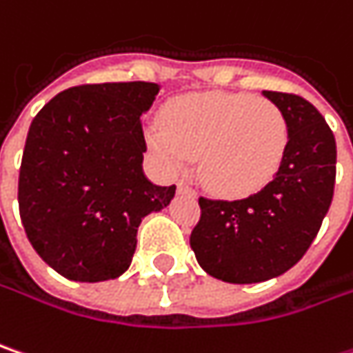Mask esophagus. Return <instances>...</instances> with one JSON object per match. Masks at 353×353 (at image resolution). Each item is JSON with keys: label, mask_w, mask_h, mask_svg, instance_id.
<instances>
[{"label": "esophagus", "mask_w": 353, "mask_h": 353, "mask_svg": "<svg viewBox=\"0 0 353 353\" xmlns=\"http://www.w3.org/2000/svg\"><path fill=\"white\" fill-rule=\"evenodd\" d=\"M177 192H179V194H185V196L196 197V190H192V188H190L188 183H183V181L177 183Z\"/></svg>", "instance_id": "1"}]
</instances>
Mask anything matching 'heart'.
<instances>
[{
	"label": "heart",
	"instance_id": "1",
	"mask_svg": "<svg viewBox=\"0 0 353 353\" xmlns=\"http://www.w3.org/2000/svg\"><path fill=\"white\" fill-rule=\"evenodd\" d=\"M159 163L176 174L197 159V177L214 196L248 197L278 176L290 123L272 99L245 92L188 94L170 101L161 125L145 132Z\"/></svg>",
	"mask_w": 353,
	"mask_h": 353
}]
</instances>
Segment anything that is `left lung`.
Here are the masks:
<instances>
[{
	"instance_id": "1",
	"label": "left lung",
	"mask_w": 353,
	"mask_h": 353,
	"mask_svg": "<svg viewBox=\"0 0 353 353\" xmlns=\"http://www.w3.org/2000/svg\"><path fill=\"white\" fill-rule=\"evenodd\" d=\"M283 110L290 145L278 176L243 199L199 197L201 216L190 245L197 263L230 283H258L296 265L334 197L336 137L323 115L300 95L263 92Z\"/></svg>"
}]
</instances>
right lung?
I'll return each instance as SVG.
<instances>
[{
  "mask_svg": "<svg viewBox=\"0 0 353 353\" xmlns=\"http://www.w3.org/2000/svg\"><path fill=\"white\" fill-rule=\"evenodd\" d=\"M159 94L150 81L85 83L33 117L19 168V216L33 250L73 281L119 278L141 218L163 210L176 185L143 176L139 117Z\"/></svg>",
  "mask_w": 353,
  "mask_h": 353,
  "instance_id": "obj_1",
  "label": "right lung"
}]
</instances>
